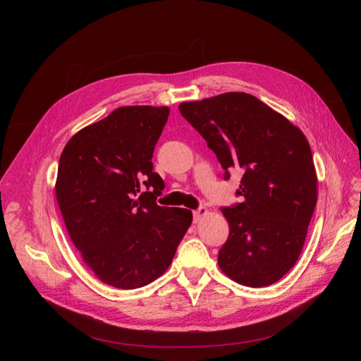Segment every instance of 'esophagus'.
Instances as JSON below:
<instances>
[{"mask_svg":"<svg viewBox=\"0 0 361 361\" xmlns=\"http://www.w3.org/2000/svg\"><path fill=\"white\" fill-rule=\"evenodd\" d=\"M207 214V209L206 207H203V206H200L199 209H195V211H192V216H194V221H199L200 218L203 216V215H206Z\"/></svg>","mask_w":361,"mask_h":361,"instance_id":"esophagus-1","label":"esophagus"}]
</instances>
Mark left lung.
<instances>
[{
  "instance_id": "left-lung-1",
  "label": "left lung",
  "mask_w": 361,
  "mask_h": 361,
  "mask_svg": "<svg viewBox=\"0 0 361 361\" xmlns=\"http://www.w3.org/2000/svg\"><path fill=\"white\" fill-rule=\"evenodd\" d=\"M180 114L206 140L224 178L243 173L236 195L223 207L228 238L218 253L227 277L244 286L279 281L295 265L318 200V179L301 129L243 92L182 102Z\"/></svg>"
}]
</instances>
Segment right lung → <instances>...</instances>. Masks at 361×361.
<instances>
[{
  "mask_svg": "<svg viewBox=\"0 0 361 361\" xmlns=\"http://www.w3.org/2000/svg\"><path fill=\"white\" fill-rule=\"evenodd\" d=\"M167 106L134 105L76 133L60 157L56 194L73 245L101 281L146 286L170 267L192 221L157 204L164 180L152 157Z\"/></svg>",
  "mask_w": 361,
  "mask_h": 361,
  "instance_id": "obj_1",
  "label": "right lung"
}]
</instances>
